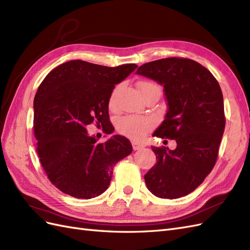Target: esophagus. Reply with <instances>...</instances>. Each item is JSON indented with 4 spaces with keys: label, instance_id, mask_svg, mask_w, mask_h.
Listing matches in <instances>:
<instances>
[{
    "label": "esophagus",
    "instance_id": "esophagus-1",
    "mask_svg": "<svg viewBox=\"0 0 250 250\" xmlns=\"http://www.w3.org/2000/svg\"><path fill=\"white\" fill-rule=\"evenodd\" d=\"M144 147H145V145L142 143H139V142H132V148L133 150H140V149H143Z\"/></svg>",
    "mask_w": 250,
    "mask_h": 250
}]
</instances>
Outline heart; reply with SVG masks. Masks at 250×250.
<instances>
[{"mask_svg": "<svg viewBox=\"0 0 250 250\" xmlns=\"http://www.w3.org/2000/svg\"><path fill=\"white\" fill-rule=\"evenodd\" d=\"M139 88L143 98L151 94L156 93L161 95V86L153 81H142L139 83ZM120 85L112 89L108 99L109 108H115L117 103V97L119 94ZM153 126V121L148 117L140 116H126L121 118L118 122V130L125 137L132 140H140L145 135Z\"/></svg>", "mask_w": 250, "mask_h": 250, "instance_id": "1", "label": "heart"}]
</instances>
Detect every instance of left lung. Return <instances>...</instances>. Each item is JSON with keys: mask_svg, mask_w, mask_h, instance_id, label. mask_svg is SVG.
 <instances>
[{"mask_svg": "<svg viewBox=\"0 0 250 250\" xmlns=\"http://www.w3.org/2000/svg\"><path fill=\"white\" fill-rule=\"evenodd\" d=\"M137 74L164 85L168 112L153 137L177 147L152 146L156 164L145 174L148 190L175 199L193 192L213 170L225 127L223 95L217 79L195 60L170 57L138 67Z\"/></svg>", "mask_w": 250, "mask_h": 250, "instance_id": "1", "label": "left lung"}]
</instances>
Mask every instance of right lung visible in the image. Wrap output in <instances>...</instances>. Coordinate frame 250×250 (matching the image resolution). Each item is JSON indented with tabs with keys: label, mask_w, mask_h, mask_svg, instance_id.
<instances>
[{
	"label": "right lung",
	"mask_w": 250,
	"mask_h": 250,
	"mask_svg": "<svg viewBox=\"0 0 250 250\" xmlns=\"http://www.w3.org/2000/svg\"><path fill=\"white\" fill-rule=\"evenodd\" d=\"M138 65L116 67L71 60L52 70L34 98L36 152L51 184L75 198L89 199L107 190L112 170L132 152L122 135L104 143L89 137L92 124L107 131L108 99L115 84Z\"/></svg>",
	"instance_id": "1"
}]
</instances>
